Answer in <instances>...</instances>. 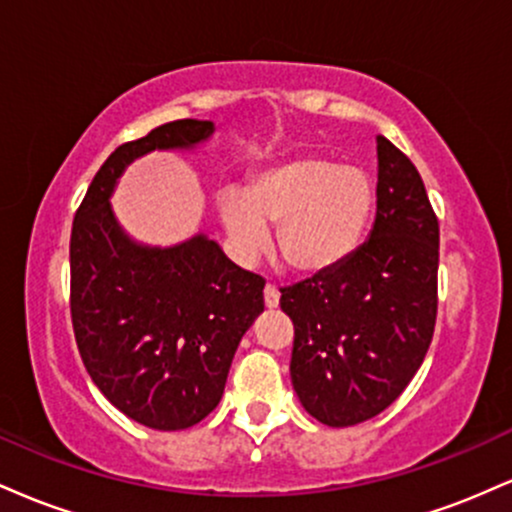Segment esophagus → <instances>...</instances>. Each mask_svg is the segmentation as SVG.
Listing matches in <instances>:
<instances>
[{
  "mask_svg": "<svg viewBox=\"0 0 512 512\" xmlns=\"http://www.w3.org/2000/svg\"><path fill=\"white\" fill-rule=\"evenodd\" d=\"M264 305H267L269 310H274L276 305H279V291H276V286L272 284L264 286Z\"/></svg>",
  "mask_w": 512,
  "mask_h": 512,
  "instance_id": "esophagus-1",
  "label": "esophagus"
}]
</instances>
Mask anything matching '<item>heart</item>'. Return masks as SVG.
<instances>
[{"label": "heart", "mask_w": 512, "mask_h": 512, "mask_svg": "<svg viewBox=\"0 0 512 512\" xmlns=\"http://www.w3.org/2000/svg\"><path fill=\"white\" fill-rule=\"evenodd\" d=\"M375 185L358 166L301 156L252 175L243 192L219 195V219L240 257L276 250L293 272L320 276L342 267L361 248L373 219Z\"/></svg>", "instance_id": "b5f03b06"}]
</instances>
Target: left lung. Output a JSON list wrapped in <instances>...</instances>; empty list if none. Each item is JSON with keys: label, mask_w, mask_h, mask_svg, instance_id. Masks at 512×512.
<instances>
[{"label": "left lung", "mask_w": 512, "mask_h": 512, "mask_svg": "<svg viewBox=\"0 0 512 512\" xmlns=\"http://www.w3.org/2000/svg\"><path fill=\"white\" fill-rule=\"evenodd\" d=\"M378 211L332 272L281 289L293 322L291 383L320 424L373 419L411 383L438 313V219L419 170L378 137Z\"/></svg>", "instance_id": "8db88e82"}]
</instances>
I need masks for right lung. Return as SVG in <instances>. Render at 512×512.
<instances>
[{
  "label": "right lung",
  "instance_id": "right-lung-1",
  "mask_svg": "<svg viewBox=\"0 0 512 512\" xmlns=\"http://www.w3.org/2000/svg\"><path fill=\"white\" fill-rule=\"evenodd\" d=\"M211 134L209 120H175L117 146L72 226L81 361L113 407L156 431H182L216 409L240 339L264 310V281L204 233L170 248L137 243L115 219L110 197L134 158L195 149Z\"/></svg>",
  "mask_w": 512,
  "mask_h": 512
}]
</instances>
